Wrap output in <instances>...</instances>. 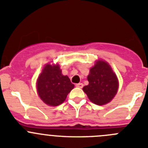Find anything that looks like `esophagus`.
<instances>
[{
    "mask_svg": "<svg viewBox=\"0 0 148 148\" xmlns=\"http://www.w3.org/2000/svg\"><path fill=\"white\" fill-rule=\"evenodd\" d=\"M76 86L77 87H78V88H82L84 86V84L82 83H78V84H76Z\"/></svg>",
    "mask_w": 148,
    "mask_h": 148,
    "instance_id": "34e87169",
    "label": "esophagus"
}]
</instances>
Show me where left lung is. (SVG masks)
Returning a JSON list of instances; mask_svg holds the SVG:
<instances>
[{"mask_svg":"<svg viewBox=\"0 0 148 148\" xmlns=\"http://www.w3.org/2000/svg\"><path fill=\"white\" fill-rule=\"evenodd\" d=\"M89 84L83 87L92 103L104 105L116 95L119 87L118 79L110 66L104 61H98L87 76Z\"/></svg>","mask_w":148,"mask_h":148,"instance_id":"left-lung-1","label":"left lung"}]
</instances>
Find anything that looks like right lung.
Returning a JSON list of instances; mask_svg holds the SVG:
<instances>
[{"instance_id": "right-lung-1", "label": "right lung", "mask_w": 148, "mask_h": 148, "mask_svg": "<svg viewBox=\"0 0 148 148\" xmlns=\"http://www.w3.org/2000/svg\"><path fill=\"white\" fill-rule=\"evenodd\" d=\"M74 87L70 79L63 75L58 64H47L38 78L37 90L41 100L50 106L62 104Z\"/></svg>"}]
</instances>
